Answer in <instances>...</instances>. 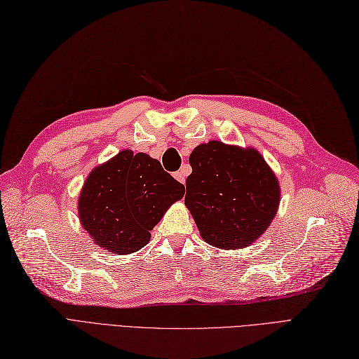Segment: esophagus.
<instances>
[{"label": "esophagus", "mask_w": 359, "mask_h": 359, "mask_svg": "<svg viewBox=\"0 0 359 359\" xmlns=\"http://www.w3.org/2000/svg\"><path fill=\"white\" fill-rule=\"evenodd\" d=\"M174 177H175V180L177 181H180V182H185V174H184V170H178V172H175L174 174Z\"/></svg>", "instance_id": "obj_1"}]
</instances>
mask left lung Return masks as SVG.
I'll use <instances>...</instances> for the list:
<instances>
[{
  "label": "left lung",
  "instance_id": "8db88e82",
  "mask_svg": "<svg viewBox=\"0 0 359 359\" xmlns=\"http://www.w3.org/2000/svg\"><path fill=\"white\" fill-rule=\"evenodd\" d=\"M190 165L185 206L202 239L239 250L262 236L280 201L278 178L263 156L254 148L209 141L191 151Z\"/></svg>",
  "mask_w": 359,
  "mask_h": 359
}]
</instances>
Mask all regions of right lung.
Instances as JSON below:
<instances>
[{"label": "right lung", "instance_id": "obj_1", "mask_svg": "<svg viewBox=\"0 0 359 359\" xmlns=\"http://www.w3.org/2000/svg\"><path fill=\"white\" fill-rule=\"evenodd\" d=\"M185 187L145 153L123 150L86 180L79 218L101 248L125 255L148 243L151 230Z\"/></svg>", "mask_w": 359, "mask_h": 359}]
</instances>
